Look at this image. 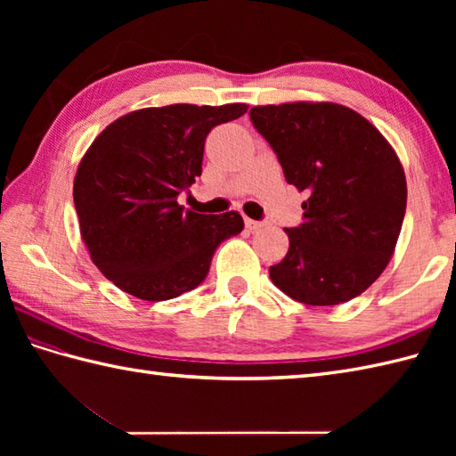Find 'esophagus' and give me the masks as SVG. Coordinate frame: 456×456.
<instances>
[{
    "instance_id": "obj_1",
    "label": "esophagus",
    "mask_w": 456,
    "mask_h": 456,
    "mask_svg": "<svg viewBox=\"0 0 456 456\" xmlns=\"http://www.w3.org/2000/svg\"><path fill=\"white\" fill-rule=\"evenodd\" d=\"M245 225H247L248 231H258L260 227L265 225V223L263 221H255V219H245Z\"/></svg>"
}]
</instances>
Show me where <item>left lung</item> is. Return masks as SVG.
Instances as JSON below:
<instances>
[{
  "mask_svg": "<svg viewBox=\"0 0 456 456\" xmlns=\"http://www.w3.org/2000/svg\"><path fill=\"white\" fill-rule=\"evenodd\" d=\"M250 123L276 152L288 183L305 190L304 221L286 229L270 278L307 305L361 296L384 273L408 203L394 149L362 115L337 103L263 105Z\"/></svg>",
  "mask_w": 456,
  "mask_h": 456,
  "instance_id": "left-lung-1",
  "label": "left lung"
}]
</instances>
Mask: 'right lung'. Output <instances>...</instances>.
<instances>
[{"label": "right lung", "instance_id": "obj_1", "mask_svg": "<svg viewBox=\"0 0 456 456\" xmlns=\"http://www.w3.org/2000/svg\"><path fill=\"white\" fill-rule=\"evenodd\" d=\"M245 103H176L123 115L102 131L74 178V208L94 265L139 299L164 302L206 280L217 247L239 235L237 211L203 216L178 206L201 176L213 127Z\"/></svg>", "mask_w": 456, "mask_h": 456}]
</instances>
